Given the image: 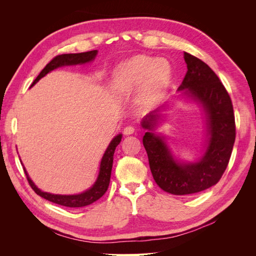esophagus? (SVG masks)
Listing matches in <instances>:
<instances>
[{
  "label": "esophagus",
  "mask_w": 256,
  "mask_h": 256,
  "mask_svg": "<svg viewBox=\"0 0 256 256\" xmlns=\"http://www.w3.org/2000/svg\"><path fill=\"white\" fill-rule=\"evenodd\" d=\"M134 132V128L131 126H127L125 129H124V134L125 136H130Z\"/></svg>",
  "instance_id": "esophagus-1"
}]
</instances>
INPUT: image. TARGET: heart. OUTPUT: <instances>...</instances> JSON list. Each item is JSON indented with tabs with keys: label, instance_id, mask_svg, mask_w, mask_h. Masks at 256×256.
Instances as JSON below:
<instances>
[{
	"label": "heart",
	"instance_id": "heart-1",
	"mask_svg": "<svg viewBox=\"0 0 256 256\" xmlns=\"http://www.w3.org/2000/svg\"><path fill=\"white\" fill-rule=\"evenodd\" d=\"M172 76L173 69L168 60L141 54L120 64L113 81L118 90L125 94L140 88L141 102L152 106L164 96Z\"/></svg>",
	"mask_w": 256,
	"mask_h": 256
}]
</instances>
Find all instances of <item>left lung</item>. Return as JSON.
<instances>
[{
  "mask_svg": "<svg viewBox=\"0 0 256 256\" xmlns=\"http://www.w3.org/2000/svg\"><path fill=\"white\" fill-rule=\"evenodd\" d=\"M188 72L178 92L182 98L196 102L205 115L206 140L204 152L196 161L176 158L166 136L157 134L162 122V109H157L141 122L146 130L143 145L148 156L154 182L166 192L187 196L204 191L220 180L233 150L236 128L233 104L228 92L212 69L203 60L184 52Z\"/></svg>",
  "mask_w": 256,
  "mask_h": 256,
  "instance_id": "8db88e82",
  "label": "left lung"
}]
</instances>
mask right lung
Wrapping results in <instances>:
<instances>
[{
    "mask_svg": "<svg viewBox=\"0 0 256 256\" xmlns=\"http://www.w3.org/2000/svg\"><path fill=\"white\" fill-rule=\"evenodd\" d=\"M97 53H98L97 50H92V51L82 52V53L62 54V56H56L49 64H47V66L42 69L40 74H38L37 78L32 83V86L42 78H44L46 74L54 70V69L64 67V66L83 65L86 63H90V62L94 60L95 58L97 56ZM122 134H120L112 138L109 146L106 147V150L102 158V161H100L99 173H98L96 182L90 189L85 190L84 192L78 193V194H53V193H50V192L42 191L33 182V180H30L26 168L23 166L26 175L28 177V184H30V187H32V189L37 193L38 196L44 198V200H50L52 203H56L62 206H66V207H84V206L90 205L92 203L96 202L97 200L102 198L108 190V187H109L112 166H113V154H114L116 146H118L122 141Z\"/></svg>",
    "mask_w": 256,
    "mask_h": 256,
    "instance_id": "right-lung-1",
    "label": "right lung"
}]
</instances>
